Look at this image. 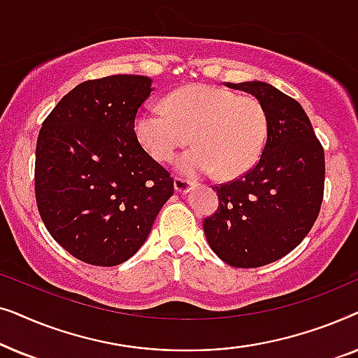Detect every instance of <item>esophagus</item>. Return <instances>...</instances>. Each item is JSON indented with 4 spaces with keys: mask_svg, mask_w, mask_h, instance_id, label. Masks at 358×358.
<instances>
[{
    "mask_svg": "<svg viewBox=\"0 0 358 358\" xmlns=\"http://www.w3.org/2000/svg\"><path fill=\"white\" fill-rule=\"evenodd\" d=\"M190 187H192V184H190L189 180H185L182 178H174V189H176V192L185 194V192H189Z\"/></svg>",
    "mask_w": 358,
    "mask_h": 358,
    "instance_id": "1",
    "label": "esophagus"
}]
</instances>
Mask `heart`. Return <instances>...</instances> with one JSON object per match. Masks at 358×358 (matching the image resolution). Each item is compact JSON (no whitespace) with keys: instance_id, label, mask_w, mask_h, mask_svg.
<instances>
[{"instance_id":"1","label":"heart","mask_w":358,"mask_h":358,"mask_svg":"<svg viewBox=\"0 0 358 358\" xmlns=\"http://www.w3.org/2000/svg\"><path fill=\"white\" fill-rule=\"evenodd\" d=\"M135 136L151 159L169 163L192 138L194 150L178 159L185 176L210 174L234 179L261 158L268 117L252 96L212 85L179 87L164 99V109H141L134 120Z\"/></svg>"}]
</instances>
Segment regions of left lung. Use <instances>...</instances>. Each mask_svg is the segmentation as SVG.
<instances>
[{"label":"left lung","mask_w":358,"mask_h":358,"mask_svg":"<svg viewBox=\"0 0 358 358\" xmlns=\"http://www.w3.org/2000/svg\"><path fill=\"white\" fill-rule=\"evenodd\" d=\"M227 86L262 102L268 134L252 169L212 187L218 210L203 231L228 266L252 268L287 256L310 233L324 194V150L298 101L262 81Z\"/></svg>","instance_id":"1"}]
</instances>
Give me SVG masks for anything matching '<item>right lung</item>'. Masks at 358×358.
Instances as JSON below:
<instances>
[{
  "label": "right lung",
  "instance_id": "right-lung-1",
  "mask_svg": "<svg viewBox=\"0 0 358 358\" xmlns=\"http://www.w3.org/2000/svg\"><path fill=\"white\" fill-rule=\"evenodd\" d=\"M151 80L114 75L78 85L38 131L36 200L52 238L91 266L130 259L148 238L174 180L135 136Z\"/></svg>",
  "mask_w": 358,
  "mask_h": 358
}]
</instances>
